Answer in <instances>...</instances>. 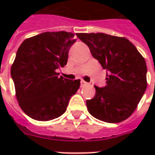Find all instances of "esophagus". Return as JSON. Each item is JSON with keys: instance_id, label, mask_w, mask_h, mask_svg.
<instances>
[{"instance_id": "1", "label": "esophagus", "mask_w": 155, "mask_h": 155, "mask_svg": "<svg viewBox=\"0 0 155 155\" xmlns=\"http://www.w3.org/2000/svg\"><path fill=\"white\" fill-rule=\"evenodd\" d=\"M80 84H81V86L84 87V86H86V85H88L89 84H88L87 82H85V81L82 80V81H81V82H80Z\"/></svg>"}]
</instances>
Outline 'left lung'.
I'll use <instances>...</instances> for the list:
<instances>
[{"mask_svg":"<svg viewBox=\"0 0 155 155\" xmlns=\"http://www.w3.org/2000/svg\"><path fill=\"white\" fill-rule=\"evenodd\" d=\"M107 71L106 86L96 88L88 111L103 122L116 123L132 115L147 89L144 58L128 39L106 33H76Z\"/></svg>","mask_w":155,"mask_h":155,"instance_id":"obj_1","label":"left lung"}]
</instances>
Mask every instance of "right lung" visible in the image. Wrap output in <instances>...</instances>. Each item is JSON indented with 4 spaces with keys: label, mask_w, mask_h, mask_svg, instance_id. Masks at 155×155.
Wrapping results in <instances>:
<instances>
[{
    "label": "right lung",
    "mask_w": 155,
    "mask_h": 155,
    "mask_svg": "<svg viewBox=\"0 0 155 155\" xmlns=\"http://www.w3.org/2000/svg\"><path fill=\"white\" fill-rule=\"evenodd\" d=\"M74 33L45 32L22 42L11 67L19 105L37 121H50L65 112L80 80H69L56 70L68 60Z\"/></svg>",
    "instance_id": "1"
}]
</instances>
